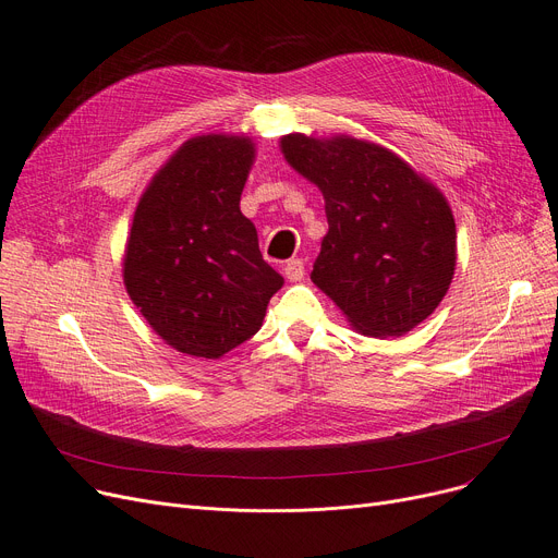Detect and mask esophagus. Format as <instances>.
<instances>
[{
    "label": "esophagus",
    "mask_w": 558,
    "mask_h": 558,
    "mask_svg": "<svg viewBox=\"0 0 558 558\" xmlns=\"http://www.w3.org/2000/svg\"><path fill=\"white\" fill-rule=\"evenodd\" d=\"M282 271H284V278L291 280V282L303 280V278H305V262H303V259H289V262L284 264Z\"/></svg>",
    "instance_id": "34e87169"
}]
</instances>
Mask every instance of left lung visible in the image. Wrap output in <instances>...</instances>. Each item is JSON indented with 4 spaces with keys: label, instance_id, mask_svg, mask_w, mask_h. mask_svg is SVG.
Listing matches in <instances>:
<instances>
[{
    "label": "left lung",
    "instance_id": "1",
    "mask_svg": "<svg viewBox=\"0 0 558 558\" xmlns=\"http://www.w3.org/2000/svg\"><path fill=\"white\" fill-rule=\"evenodd\" d=\"M287 162L326 198L328 234L312 282L368 337H400L444 301L457 228L444 194L383 146L282 137Z\"/></svg>",
    "mask_w": 558,
    "mask_h": 558
}]
</instances>
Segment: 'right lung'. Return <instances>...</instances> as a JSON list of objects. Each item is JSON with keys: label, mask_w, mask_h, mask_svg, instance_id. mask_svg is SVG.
Wrapping results in <instances>:
<instances>
[{"label": "right lung", "mask_w": 558, "mask_h": 558, "mask_svg": "<svg viewBox=\"0 0 558 558\" xmlns=\"http://www.w3.org/2000/svg\"><path fill=\"white\" fill-rule=\"evenodd\" d=\"M248 137L185 142L142 194L124 257L131 301L185 355L217 360L251 339L282 276L240 210Z\"/></svg>", "instance_id": "right-lung-1"}]
</instances>
